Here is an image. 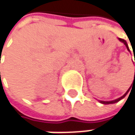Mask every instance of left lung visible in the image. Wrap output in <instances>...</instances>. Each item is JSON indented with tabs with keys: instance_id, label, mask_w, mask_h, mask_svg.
<instances>
[{
	"instance_id": "obj_1",
	"label": "left lung",
	"mask_w": 135,
	"mask_h": 135,
	"mask_svg": "<svg viewBox=\"0 0 135 135\" xmlns=\"http://www.w3.org/2000/svg\"><path fill=\"white\" fill-rule=\"evenodd\" d=\"M119 41H121L122 43H123L124 44H125V46L127 47V50L130 51V49H129V47H128V45H127V42H126V41L125 40H123V39H121V38H119ZM135 59V57H134ZM135 63V62H134ZM134 78H135V73H134ZM129 90H130V88L127 90V91L125 93V94H123L122 97H120V98H117V99H116V100H113V101H109V102H105V101H99V102L100 103H102V104H105V105H108V104H113V103H116V102H119L120 100H121L122 98H123L126 95H127V94L128 93V91H129Z\"/></svg>"
}]
</instances>
